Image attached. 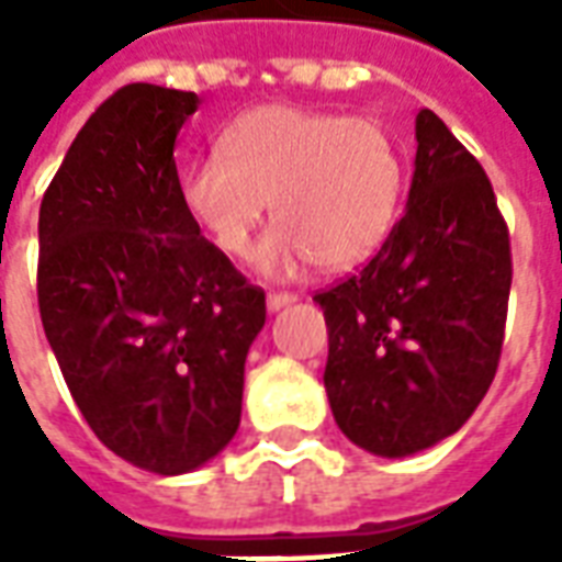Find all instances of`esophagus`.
I'll return each instance as SVG.
<instances>
[{
	"label": "esophagus",
	"mask_w": 562,
	"mask_h": 562,
	"mask_svg": "<svg viewBox=\"0 0 562 562\" xmlns=\"http://www.w3.org/2000/svg\"><path fill=\"white\" fill-rule=\"evenodd\" d=\"M294 301H297V294H292V292H273V294H268V310H270V313H277V310L294 304Z\"/></svg>",
	"instance_id": "obj_1"
}]
</instances>
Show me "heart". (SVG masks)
Listing matches in <instances>:
<instances>
[{
  "mask_svg": "<svg viewBox=\"0 0 562 562\" xmlns=\"http://www.w3.org/2000/svg\"><path fill=\"white\" fill-rule=\"evenodd\" d=\"M220 149L186 168L180 195L232 258L249 256L273 201L280 225L256 258L265 277L285 280L310 261L352 268L394 228L403 159L376 120L268 104L234 120Z\"/></svg>",
  "mask_w": 562,
  "mask_h": 562,
  "instance_id": "heart-1",
  "label": "heart"
}]
</instances>
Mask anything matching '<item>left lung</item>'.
Here are the masks:
<instances>
[{"label": "left lung", "instance_id": "8db88e82", "mask_svg": "<svg viewBox=\"0 0 562 562\" xmlns=\"http://www.w3.org/2000/svg\"><path fill=\"white\" fill-rule=\"evenodd\" d=\"M406 210L361 273L313 301L325 391L355 446L409 458L458 434L494 382L512 252L482 165L434 111L415 116Z\"/></svg>", "mask_w": 562, "mask_h": 562}]
</instances>
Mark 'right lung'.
Listing matches in <instances>:
<instances>
[{"instance_id": "obj_1", "label": "right lung", "mask_w": 562, "mask_h": 562, "mask_svg": "<svg viewBox=\"0 0 562 562\" xmlns=\"http://www.w3.org/2000/svg\"><path fill=\"white\" fill-rule=\"evenodd\" d=\"M195 92L116 90L83 123L38 213V310L92 434L138 470L183 475L240 424L265 292L201 237L173 144Z\"/></svg>"}]
</instances>
